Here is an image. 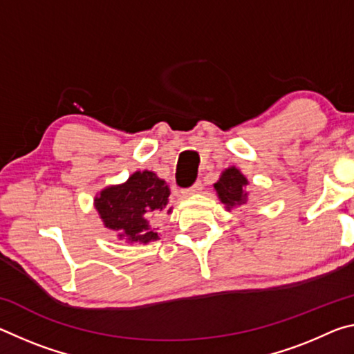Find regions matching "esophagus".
Segmentation results:
<instances>
[{
	"instance_id": "esophagus-1",
	"label": "esophagus",
	"mask_w": 354,
	"mask_h": 354,
	"mask_svg": "<svg viewBox=\"0 0 354 354\" xmlns=\"http://www.w3.org/2000/svg\"><path fill=\"white\" fill-rule=\"evenodd\" d=\"M201 189H203V184H201V181H196L194 185H192V187L185 189V190L183 192V195H184V196H190V195L200 194V190H201Z\"/></svg>"
}]
</instances>
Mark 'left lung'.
Returning <instances> with one entry per match:
<instances>
[{"mask_svg":"<svg viewBox=\"0 0 354 354\" xmlns=\"http://www.w3.org/2000/svg\"><path fill=\"white\" fill-rule=\"evenodd\" d=\"M247 184L248 179L236 167H230L221 173L218 181L214 184V189L217 192L218 200L225 205L226 211H231V209L247 203L248 192H245Z\"/></svg>","mask_w":354,"mask_h":354,"instance_id":"8db88e82","label":"left lung"}]
</instances>
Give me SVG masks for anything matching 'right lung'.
Wrapping results in <instances>:
<instances>
[{
    "instance_id": "obj_1",
    "label": "right lung",
    "mask_w": 354,
    "mask_h": 354,
    "mask_svg": "<svg viewBox=\"0 0 354 354\" xmlns=\"http://www.w3.org/2000/svg\"><path fill=\"white\" fill-rule=\"evenodd\" d=\"M170 189L156 173L136 171L127 183L109 185L95 196V209L109 230L118 232L128 242L148 243L158 241L159 234L153 226L156 215L171 212L169 205Z\"/></svg>"
}]
</instances>
